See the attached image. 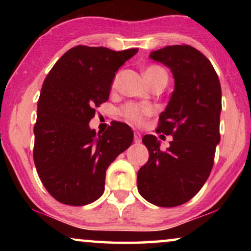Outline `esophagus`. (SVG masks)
<instances>
[{
  "mask_svg": "<svg viewBox=\"0 0 251 251\" xmlns=\"http://www.w3.org/2000/svg\"><path fill=\"white\" fill-rule=\"evenodd\" d=\"M133 140H135L136 144H139L142 142V135H140L139 132H135V135H133Z\"/></svg>",
  "mask_w": 251,
  "mask_h": 251,
  "instance_id": "1",
  "label": "esophagus"
}]
</instances>
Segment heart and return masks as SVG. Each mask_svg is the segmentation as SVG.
<instances>
[{"label":"heart","mask_w":251,"mask_h":251,"mask_svg":"<svg viewBox=\"0 0 251 251\" xmlns=\"http://www.w3.org/2000/svg\"><path fill=\"white\" fill-rule=\"evenodd\" d=\"M144 75H145L146 80L149 83L152 85L154 82L159 80L160 77L166 76L167 73L164 72L162 68L159 66H150L147 67L145 72H144ZM116 78L114 80L115 84ZM151 114V108L146 107V106H139L135 104H126L121 108V115L126 120H128L129 122L136 123V125H142L145 121L146 116Z\"/></svg>","instance_id":"1"}]
</instances>
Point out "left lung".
Here are the masks:
<instances>
[{"mask_svg":"<svg viewBox=\"0 0 251 251\" xmlns=\"http://www.w3.org/2000/svg\"><path fill=\"white\" fill-rule=\"evenodd\" d=\"M150 58L170 68L175 80L156 129L173 140L162 151L155 136L143 137L150 157L137 174V185L150 203L177 207L201 190L214 166L221 142V83L208 58L191 46H168Z\"/></svg>","mask_w":251,"mask_h":251,"instance_id":"obj_1","label":"left lung"}]
</instances>
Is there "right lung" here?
<instances>
[{"label": "right lung", "instance_id": "obj_1", "mask_svg": "<svg viewBox=\"0 0 251 251\" xmlns=\"http://www.w3.org/2000/svg\"><path fill=\"white\" fill-rule=\"evenodd\" d=\"M138 49L77 46L60 57L43 82L34 126V163L47 191L68 205H85L104 193L106 170L132 144L128 125L105 132L89 126L95 107L109 97L115 73Z\"/></svg>", "mask_w": 251, "mask_h": 251}]
</instances>
